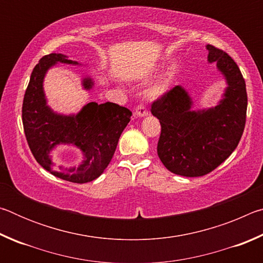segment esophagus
<instances>
[{
    "instance_id": "34e87169",
    "label": "esophagus",
    "mask_w": 263,
    "mask_h": 263,
    "mask_svg": "<svg viewBox=\"0 0 263 263\" xmlns=\"http://www.w3.org/2000/svg\"><path fill=\"white\" fill-rule=\"evenodd\" d=\"M147 115H148V111L142 104L138 105L136 108V116H137V117H146Z\"/></svg>"
}]
</instances>
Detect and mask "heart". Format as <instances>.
<instances>
[{
	"mask_svg": "<svg viewBox=\"0 0 263 263\" xmlns=\"http://www.w3.org/2000/svg\"><path fill=\"white\" fill-rule=\"evenodd\" d=\"M173 80H174V70L171 69L164 73L157 82L147 89V96L153 100L164 96L169 91V89H171Z\"/></svg>",
	"mask_w": 263,
	"mask_h": 263,
	"instance_id": "1",
	"label": "heart"
}]
</instances>
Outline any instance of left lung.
Listing matches in <instances>:
<instances>
[{
    "mask_svg": "<svg viewBox=\"0 0 263 263\" xmlns=\"http://www.w3.org/2000/svg\"><path fill=\"white\" fill-rule=\"evenodd\" d=\"M209 64L216 62L228 87L216 106L194 110V101L176 86L152 104L161 124L158 155L169 172L185 177L203 176L216 169L237 148L247 111L246 83L228 53L206 45Z\"/></svg>",
    "mask_w": 263,
    "mask_h": 263,
    "instance_id": "1",
    "label": "left lung"
}]
</instances>
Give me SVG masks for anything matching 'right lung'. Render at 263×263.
Listing matches in <instances>:
<instances>
[{"instance_id": "obj_1", "label": "right lung", "mask_w": 263, "mask_h": 263, "mask_svg": "<svg viewBox=\"0 0 263 263\" xmlns=\"http://www.w3.org/2000/svg\"><path fill=\"white\" fill-rule=\"evenodd\" d=\"M57 64L80 65L61 53L43 57L31 74L26 88L22 121L29 147L41 166L59 179L73 183H87L99 177L114 157L119 137L130 122L132 112L127 108L106 102H90L78 114L62 115L47 104L44 79ZM86 90L94 87L90 77L82 79ZM70 144L83 154L79 166L56 167L50 153L57 145Z\"/></svg>"}]
</instances>
